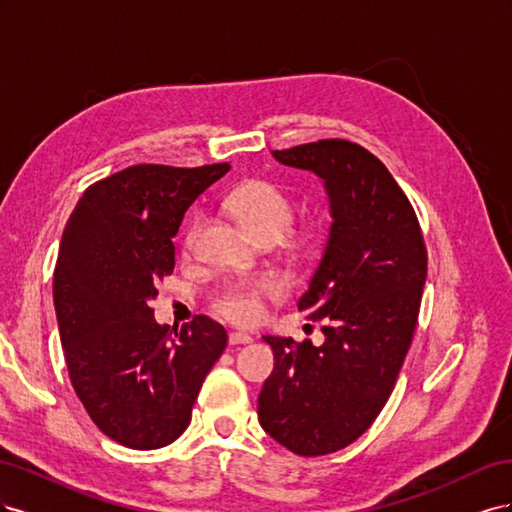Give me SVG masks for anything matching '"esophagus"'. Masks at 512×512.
Instances as JSON below:
<instances>
[{
	"label": "esophagus",
	"mask_w": 512,
	"mask_h": 512,
	"mask_svg": "<svg viewBox=\"0 0 512 512\" xmlns=\"http://www.w3.org/2000/svg\"><path fill=\"white\" fill-rule=\"evenodd\" d=\"M228 342H230V346H239V344H250V342H252V337H250V335H247V333L235 331V333H230V335H228Z\"/></svg>",
	"instance_id": "34e87169"
}]
</instances>
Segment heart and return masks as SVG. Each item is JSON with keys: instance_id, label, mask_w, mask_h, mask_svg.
I'll use <instances>...</instances> for the list:
<instances>
[{"instance_id": "obj_1", "label": "heart", "mask_w": 512, "mask_h": 512, "mask_svg": "<svg viewBox=\"0 0 512 512\" xmlns=\"http://www.w3.org/2000/svg\"><path fill=\"white\" fill-rule=\"evenodd\" d=\"M228 209L232 215L252 232L256 239H280L290 228L294 209L290 198L269 181H247L228 196ZM198 222L185 235V247L194 245ZM280 286L273 280H252L228 284L215 294V307L226 318L247 324L254 322L262 312V299L275 297Z\"/></svg>"}]
</instances>
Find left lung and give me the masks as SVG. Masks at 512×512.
Here are the masks:
<instances>
[{
  "instance_id": "obj_1",
  "label": "left lung",
  "mask_w": 512,
  "mask_h": 512,
  "mask_svg": "<svg viewBox=\"0 0 512 512\" xmlns=\"http://www.w3.org/2000/svg\"><path fill=\"white\" fill-rule=\"evenodd\" d=\"M273 158L324 181L333 222L297 305L322 324L324 342L262 337L275 367L258 421L288 451L316 457L352 444L389 399L416 329L427 254L406 194L374 153L329 138Z\"/></svg>"
}]
</instances>
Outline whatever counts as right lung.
Masks as SVG:
<instances>
[{"label":"right lung","mask_w":512,"mask_h":512,"mask_svg":"<svg viewBox=\"0 0 512 512\" xmlns=\"http://www.w3.org/2000/svg\"><path fill=\"white\" fill-rule=\"evenodd\" d=\"M230 164H138L87 188L61 237L53 299L68 374L108 438L151 451L188 429L228 335L196 316L172 335L153 316L185 211Z\"/></svg>","instance_id":"obj_1"}]
</instances>
